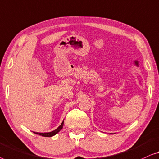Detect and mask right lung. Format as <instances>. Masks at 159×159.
Wrapping results in <instances>:
<instances>
[{"label":"right lung","mask_w":159,"mask_h":159,"mask_svg":"<svg viewBox=\"0 0 159 159\" xmlns=\"http://www.w3.org/2000/svg\"><path fill=\"white\" fill-rule=\"evenodd\" d=\"M63 123H64V121L62 122L61 125H60L56 129H55V130H53L52 132H50V133H36V132H34V133L35 134H38V135H39L44 136V137H52V136L56 135L57 133H59L60 129H62V127H63Z\"/></svg>","instance_id":"1"}]
</instances>
